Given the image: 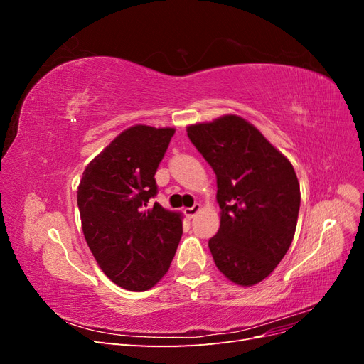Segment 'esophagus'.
I'll return each mask as SVG.
<instances>
[{"label":"esophagus","instance_id":"1","mask_svg":"<svg viewBox=\"0 0 364 364\" xmlns=\"http://www.w3.org/2000/svg\"><path fill=\"white\" fill-rule=\"evenodd\" d=\"M200 209H202V206L199 205V203H194L191 208H185V215L188 217V218H194L197 214L200 213Z\"/></svg>","mask_w":364,"mask_h":364}]
</instances>
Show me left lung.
<instances>
[{
    "instance_id": "obj_1",
    "label": "left lung",
    "mask_w": 364,
    "mask_h": 364,
    "mask_svg": "<svg viewBox=\"0 0 364 364\" xmlns=\"http://www.w3.org/2000/svg\"><path fill=\"white\" fill-rule=\"evenodd\" d=\"M186 132L217 178L220 229L208 243L215 266L228 279L250 287L269 277L293 241L301 206L293 165L237 115Z\"/></svg>"
}]
</instances>
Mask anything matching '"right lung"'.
<instances>
[{
	"label": "right lung",
	"instance_id": "right-lung-1",
	"mask_svg": "<svg viewBox=\"0 0 364 364\" xmlns=\"http://www.w3.org/2000/svg\"><path fill=\"white\" fill-rule=\"evenodd\" d=\"M174 129L129 127L95 156L77 190L82 229L106 277L130 291L151 289L168 272L182 217L158 202L155 174Z\"/></svg>",
	"mask_w": 364,
	"mask_h": 364
}]
</instances>
